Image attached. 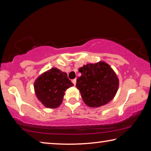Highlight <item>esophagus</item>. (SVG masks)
Here are the masks:
<instances>
[{
  "mask_svg": "<svg viewBox=\"0 0 151 151\" xmlns=\"http://www.w3.org/2000/svg\"><path fill=\"white\" fill-rule=\"evenodd\" d=\"M72 82H73V83L74 84V85H76V79L75 78V79H73V80L72 81Z\"/></svg>",
  "mask_w": 151,
  "mask_h": 151,
  "instance_id": "esophagus-1",
  "label": "esophagus"
}]
</instances>
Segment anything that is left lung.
I'll use <instances>...</instances> for the list:
<instances>
[{"mask_svg":"<svg viewBox=\"0 0 151 151\" xmlns=\"http://www.w3.org/2000/svg\"><path fill=\"white\" fill-rule=\"evenodd\" d=\"M81 76L76 86L86 105L96 108L111 102L118 91L119 79L116 73L104 61L88 63L78 68Z\"/></svg>","mask_w":151,"mask_h":151,"instance_id":"left-lung-1","label":"left lung"}]
</instances>
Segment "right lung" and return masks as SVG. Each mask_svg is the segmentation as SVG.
<instances>
[{"label":"right lung","mask_w":151,"mask_h":151,"mask_svg":"<svg viewBox=\"0 0 151 151\" xmlns=\"http://www.w3.org/2000/svg\"><path fill=\"white\" fill-rule=\"evenodd\" d=\"M74 86L67 74L57 68L45 71L36 78L34 89L36 96L47 108L56 109L63 103L66 89Z\"/></svg>","instance_id":"right-lung-1"}]
</instances>
